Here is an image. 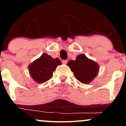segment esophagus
<instances>
[{
  "label": "esophagus",
  "mask_w": 126,
  "mask_h": 126,
  "mask_svg": "<svg viewBox=\"0 0 126 126\" xmlns=\"http://www.w3.org/2000/svg\"><path fill=\"white\" fill-rule=\"evenodd\" d=\"M67 60H63V61H62V63L64 64H67Z\"/></svg>",
  "instance_id": "1"
}]
</instances>
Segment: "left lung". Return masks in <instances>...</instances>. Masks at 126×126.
Masks as SVG:
<instances>
[{"mask_svg":"<svg viewBox=\"0 0 126 126\" xmlns=\"http://www.w3.org/2000/svg\"><path fill=\"white\" fill-rule=\"evenodd\" d=\"M74 73L76 79L83 84H88L97 76L99 65L88 59L84 54H79L75 60H70L67 63Z\"/></svg>","mask_w":126,"mask_h":126,"instance_id":"8db88e82","label":"left lung"}]
</instances>
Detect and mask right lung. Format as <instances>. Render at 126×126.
Segmentation results:
<instances>
[{
    "label": "right lung",
    "instance_id": "1",
    "mask_svg": "<svg viewBox=\"0 0 126 126\" xmlns=\"http://www.w3.org/2000/svg\"><path fill=\"white\" fill-rule=\"evenodd\" d=\"M62 64L58 58L53 59L47 53L43 54L28 65L29 73L33 80L38 83L47 82L53 76L57 66Z\"/></svg>",
    "mask_w": 126,
    "mask_h": 126
}]
</instances>
